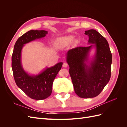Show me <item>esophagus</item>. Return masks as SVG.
<instances>
[{"instance_id": "1", "label": "esophagus", "mask_w": 127, "mask_h": 127, "mask_svg": "<svg viewBox=\"0 0 127 127\" xmlns=\"http://www.w3.org/2000/svg\"><path fill=\"white\" fill-rule=\"evenodd\" d=\"M68 64L67 63H64V64H63V67H64V68H66V67H68Z\"/></svg>"}]
</instances>
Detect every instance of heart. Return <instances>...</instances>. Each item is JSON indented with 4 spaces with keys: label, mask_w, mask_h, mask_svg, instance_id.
Listing matches in <instances>:
<instances>
[{
    "label": "heart",
    "mask_w": 127,
    "mask_h": 127,
    "mask_svg": "<svg viewBox=\"0 0 127 127\" xmlns=\"http://www.w3.org/2000/svg\"><path fill=\"white\" fill-rule=\"evenodd\" d=\"M74 37L71 35H68L61 37L57 39L56 40V45L58 48H64L69 44L72 41ZM77 40H75L74 42L77 43Z\"/></svg>",
    "instance_id": "b5f03b06"
}]
</instances>
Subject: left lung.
I'll return each mask as SVG.
<instances>
[{"mask_svg": "<svg viewBox=\"0 0 127 127\" xmlns=\"http://www.w3.org/2000/svg\"><path fill=\"white\" fill-rule=\"evenodd\" d=\"M88 36L87 47H79L69 50L66 61L76 94L88 98L97 96L109 82L111 77L112 54L109 43L96 31H85ZM94 47L95 53L89 61V53Z\"/></svg>", "mask_w": 127, "mask_h": 127, "instance_id": "obj_1", "label": "left lung"}]
</instances>
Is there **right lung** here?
<instances>
[{
    "instance_id": "add662e5",
    "label": "right lung",
    "mask_w": 127,
    "mask_h": 127,
    "mask_svg": "<svg viewBox=\"0 0 127 127\" xmlns=\"http://www.w3.org/2000/svg\"><path fill=\"white\" fill-rule=\"evenodd\" d=\"M44 30H30L20 37L16 42L11 57V67L17 86L29 97L36 100L48 97L52 90L53 80L62 67L60 62L54 66L47 67L37 75H30L23 68L21 53L24 45L29 42L46 36Z\"/></svg>"
}]
</instances>
